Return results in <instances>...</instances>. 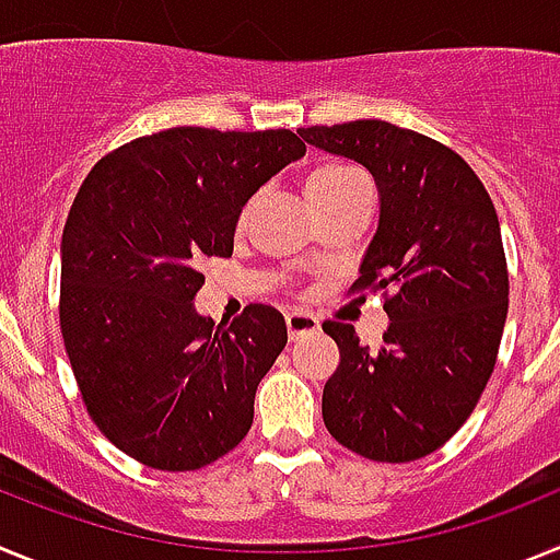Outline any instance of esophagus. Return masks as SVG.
I'll return each mask as SVG.
<instances>
[{
	"label": "esophagus",
	"mask_w": 560,
	"mask_h": 560,
	"mask_svg": "<svg viewBox=\"0 0 560 560\" xmlns=\"http://www.w3.org/2000/svg\"><path fill=\"white\" fill-rule=\"evenodd\" d=\"M285 328H289L291 339H300V336L316 334V330H319V319L311 314H300V311H294V314H285Z\"/></svg>",
	"instance_id": "esophagus-1"
}]
</instances>
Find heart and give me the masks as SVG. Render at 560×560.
Wrapping results in <instances>:
<instances>
[{
  "instance_id": "obj_1",
  "label": "heart",
  "mask_w": 560,
  "mask_h": 560,
  "mask_svg": "<svg viewBox=\"0 0 560 560\" xmlns=\"http://www.w3.org/2000/svg\"><path fill=\"white\" fill-rule=\"evenodd\" d=\"M364 176L353 167L345 165H330V167H319L308 179V196L314 205H325V201L336 199L341 192H348L350 187L361 185Z\"/></svg>"
}]
</instances>
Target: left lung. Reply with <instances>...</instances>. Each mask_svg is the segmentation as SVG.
Returning <instances> with one entry per match:
<instances>
[{"label":"left lung","mask_w":560,"mask_h":560,"mask_svg":"<svg viewBox=\"0 0 560 560\" xmlns=\"http://www.w3.org/2000/svg\"><path fill=\"white\" fill-rule=\"evenodd\" d=\"M308 145L373 173L378 230L359 285L389 291L384 345L325 323L339 368L323 418L341 446L378 463L438 452L477 407L508 316V266L491 196L452 148L384 120L300 128Z\"/></svg>","instance_id":"8db88e82"}]
</instances>
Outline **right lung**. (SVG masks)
Instances as JSON below:
<instances>
[{
  "label": "right lung",
  "instance_id": "right-lung-1",
  "mask_svg": "<svg viewBox=\"0 0 560 560\" xmlns=\"http://www.w3.org/2000/svg\"><path fill=\"white\" fill-rule=\"evenodd\" d=\"M289 128L179 126L103 156L61 237V334L83 404L128 457L196 471L246 438L255 389L289 341L271 305L196 311L205 257L232 255L246 201L303 160Z\"/></svg>",
  "mask_w": 560,
  "mask_h": 560
}]
</instances>
